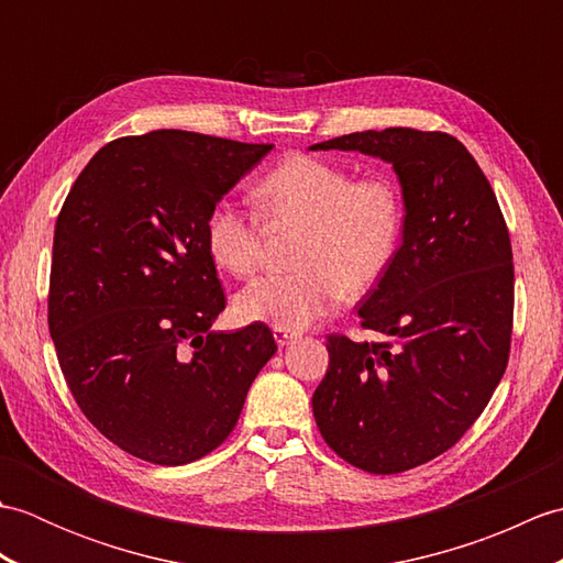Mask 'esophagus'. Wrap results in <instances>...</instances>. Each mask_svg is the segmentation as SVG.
<instances>
[{
  "label": "esophagus",
  "mask_w": 563,
  "mask_h": 563,
  "mask_svg": "<svg viewBox=\"0 0 563 563\" xmlns=\"http://www.w3.org/2000/svg\"><path fill=\"white\" fill-rule=\"evenodd\" d=\"M273 339L278 345H288L290 341L297 339V333L290 329H283V327H273Z\"/></svg>",
  "instance_id": "obj_1"
}]
</instances>
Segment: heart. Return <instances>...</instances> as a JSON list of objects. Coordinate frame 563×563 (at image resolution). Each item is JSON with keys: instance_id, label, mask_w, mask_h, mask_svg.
<instances>
[{"instance_id": "heart-1", "label": "heart", "mask_w": 563, "mask_h": 563, "mask_svg": "<svg viewBox=\"0 0 563 563\" xmlns=\"http://www.w3.org/2000/svg\"><path fill=\"white\" fill-rule=\"evenodd\" d=\"M258 208L275 227H302L292 273L263 275L236 295L244 321L305 329L382 280L404 234V200L389 176L353 174L329 159L295 154L256 186ZM261 220L234 200L206 218V249L214 266L254 273L261 261Z\"/></svg>"}]
</instances>
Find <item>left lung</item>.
Masks as SVG:
<instances>
[{
  "label": "left lung",
  "mask_w": 563,
  "mask_h": 563,
  "mask_svg": "<svg viewBox=\"0 0 563 563\" xmlns=\"http://www.w3.org/2000/svg\"><path fill=\"white\" fill-rule=\"evenodd\" d=\"M309 150L391 164L401 246L357 309L387 343L329 336L312 409L329 448L357 470L397 474L438 457L482 416L506 373L512 251L492 184L457 137L365 130Z\"/></svg>",
  "instance_id": "left-lung-1"
}]
</instances>
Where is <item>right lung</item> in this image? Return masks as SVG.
<instances>
[{"label": "right lung", "instance_id": "add662e5", "mask_svg": "<svg viewBox=\"0 0 563 563\" xmlns=\"http://www.w3.org/2000/svg\"><path fill=\"white\" fill-rule=\"evenodd\" d=\"M273 145L154 130L101 147L55 224L47 327L71 397L152 464L232 433L278 345L266 324L214 331L224 292L206 218Z\"/></svg>", "mask_w": 563, "mask_h": 563}]
</instances>
